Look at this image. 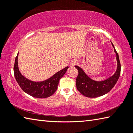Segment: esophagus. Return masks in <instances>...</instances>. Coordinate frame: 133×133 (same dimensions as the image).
Instances as JSON below:
<instances>
[{"label":"esophagus","mask_w":133,"mask_h":133,"mask_svg":"<svg viewBox=\"0 0 133 133\" xmlns=\"http://www.w3.org/2000/svg\"><path fill=\"white\" fill-rule=\"evenodd\" d=\"M77 64V61H73L72 62V63H71V65L72 66H75V64Z\"/></svg>","instance_id":"obj_1"}]
</instances>
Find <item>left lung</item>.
I'll return each instance as SVG.
<instances>
[{
    "label": "left lung",
    "instance_id": "1",
    "mask_svg": "<svg viewBox=\"0 0 133 133\" xmlns=\"http://www.w3.org/2000/svg\"><path fill=\"white\" fill-rule=\"evenodd\" d=\"M114 49L113 44H112ZM114 51L117 56V69L116 73L111 77L101 82L91 79L84 71L80 67L76 66L75 67L78 70V76L76 78V87L80 93L87 97H98L104 95L111 90L116 84L120 75L121 64L119 60L117 52L114 49Z\"/></svg>",
    "mask_w": 133,
    "mask_h": 133
}]
</instances>
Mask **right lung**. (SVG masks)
Returning a JSON list of instances; mask_svg holds the SVG:
<instances>
[{
    "instance_id": "obj_1",
    "label": "right lung",
    "mask_w": 133,
    "mask_h": 133,
    "mask_svg": "<svg viewBox=\"0 0 133 133\" xmlns=\"http://www.w3.org/2000/svg\"><path fill=\"white\" fill-rule=\"evenodd\" d=\"M18 54L15 58L13 70L16 80L23 90L29 95L36 98H46L55 93L57 89L59 80L66 73L69 67L55 74L52 77L43 82H36L29 80L22 75L17 63Z\"/></svg>"
}]
</instances>
